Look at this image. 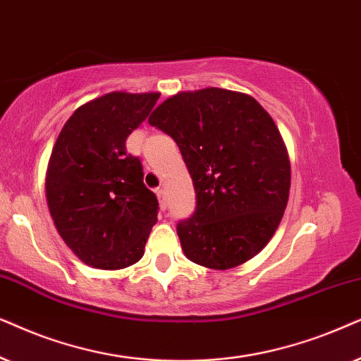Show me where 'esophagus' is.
<instances>
[{
	"instance_id": "34e87169",
	"label": "esophagus",
	"mask_w": 361,
	"mask_h": 361,
	"mask_svg": "<svg viewBox=\"0 0 361 361\" xmlns=\"http://www.w3.org/2000/svg\"><path fill=\"white\" fill-rule=\"evenodd\" d=\"M157 196H158V203H160L161 211L166 209L168 206V200H166V191L165 190H157Z\"/></svg>"
}]
</instances>
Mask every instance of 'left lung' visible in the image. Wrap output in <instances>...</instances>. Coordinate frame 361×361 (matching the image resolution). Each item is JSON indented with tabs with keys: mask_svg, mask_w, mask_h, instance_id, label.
Segmentation results:
<instances>
[{
	"mask_svg": "<svg viewBox=\"0 0 361 361\" xmlns=\"http://www.w3.org/2000/svg\"><path fill=\"white\" fill-rule=\"evenodd\" d=\"M148 122L176 142L195 185V214L176 228L185 256L228 271L261 252L290 190L289 153L262 105L247 94L206 87L171 95Z\"/></svg>",
	"mask_w": 361,
	"mask_h": 361,
	"instance_id": "obj_1",
	"label": "left lung"
}]
</instances>
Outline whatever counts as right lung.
I'll use <instances>...</instances> for the list:
<instances>
[{
    "label": "right lung",
    "instance_id": "1",
    "mask_svg": "<svg viewBox=\"0 0 361 361\" xmlns=\"http://www.w3.org/2000/svg\"><path fill=\"white\" fill-rule=\"evenodd\" d=\"M158 97L115 90L89 100L71 115L52 148L47 208L67 247L90 267L118 271L145 252L158 201L125 140Z\"/></svg>",
    "mask_w": 361,
    "mask_h": 361
}]
</instances>
